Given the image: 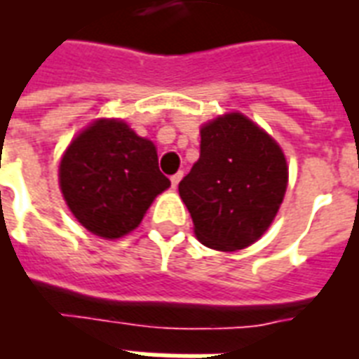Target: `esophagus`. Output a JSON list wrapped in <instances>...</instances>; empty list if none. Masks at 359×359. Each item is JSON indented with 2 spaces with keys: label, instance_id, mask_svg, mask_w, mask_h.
Returning a JSON list of instances; mask_svg holds the SVG:
<instances>
[{
  "label": "esophagus",
  "instance_id": "obj_1",
  "mask_svg": "<svg viewBox=\"0 0 359 359\" xmlns=\"http://www.w3.org/2000/svg\"><path fill=\"white\" fill-rule=\"evenodd\" d=\"M182 177H183V172H177V174H174V176L170 177V182H172V187L176 189V187H177V183L182 182Z\"/></svg>",
  "mask_w": 359,
  "mask_h": 359
}]
</instances>
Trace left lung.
<instances>
[{"instance_id":"obj_1","label":"left lung","mask_w":359,"mask_h":359,"mask_svg":"<svg viewBox=\"0 0 359 359\" xmlns=\"http://www.w3.org/2000/svg\"><path fill=\"white\" fill-rule=\"evenodd\" d=\"M288 182L277 142L245 116L226 114L200 130V159L180 196L205 247L238 251L268 230Z\"/></svg>"}]
</instances>
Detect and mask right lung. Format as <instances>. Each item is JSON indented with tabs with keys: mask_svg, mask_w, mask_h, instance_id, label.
Masks as SVG:
<instances>
[{
	"mask_svg": "<svg viewBox=\"0 0 359 359\" xmlns=\"http://www.w3.org/2000/svg\"><path fill=\"white\" fill-rule=\"evenodd\" d=\"M69 210L101 238H121L140 224L154 198L170 187L155 146L118 119H99L82 130L60 163Z\"/></svg>",
	"mask_w": 359,
	"mask_h": 359,
	"instance_id": "1",
	"label": "right lung"
}]
</instances>
